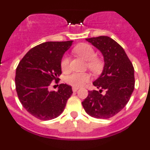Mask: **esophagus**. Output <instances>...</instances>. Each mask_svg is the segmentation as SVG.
Returning a JSON list of instances; mask_svg holds the SVG:
<instances>
[{"label":"esophagus","instance_id":"esophagus-1","mask_svg":"<svg viewBox=\"0 0 150 150\" xmlns=\"http://www.w3.org/2000/svg\"><path fill=\"white\" fill-rule=\"evenodd\" d=\"M72 89H73V91H74V92H76V91H77L78 89H79V88H78V87H73L72 88Z\"/></svg>","mask_w":150,"mask_h":150}]
</instances>
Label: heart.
Here are the masks:
<instances>
[{"label": "heart", "mask_w": 150, "mask_h": 150, "mask_svg": "<svg viewBox=\"0 0 150 150\" xmlns=\"http://www.w3.org/2000/svg\"><path fill=\"white\" fill-rule=\"evenodd\" d=\"M74 52L82 57L84 60L87 61V67L94 73L100 71L103 66L101 60L96 56L94 48L91 45L87 43H81L75 46ZM70 59L67 55H64L61 61V68L62 71L65 72L68 70ZM90 76L87 73H73L65 78L67 84L74 87L83 86L87 82L89 81Z\"/></svg>", "instance_id": "b5f03b06"}]
</instances>
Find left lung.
Segmentation results:
<instances>
[{
	"mask_svg": "<svg viewBox=\"0 0 150 150\" xmlns=\"http://www.w3.org/2000/svg\"><path fill=\"white\" fill-rule=\"evenodd\" d=\"M86 40L104 55L101 75L93 83L99 91H88L82 102L85 111L97 119H109L125 107L134 88V70L125 50L114 40L100 36ZM104 90L105 93H101Z\"/></svg>",
	"mask_w": 150,
	"mask_h": 150,
	"instance_id": "left-lung-1",
	"label": "left lung"
}]
</instances>
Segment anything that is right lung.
Returning a JSON list of instances; mask_svg holds the SVG:
<instances>
[{
    "label": "right lung",
    "instance_id": "1",
    "mask_svg": "<svg viewBox=\"0 0 150 150\" xmlns=\"http://www.w3.org/2000/svg\"><path fill=\"white\" fill-rule=\"evenodd\" d=\"M73 41L46 42L34 46L22 58L16 71V89L24 108L40 120L58 117L73 93L71 86L59 85L58 91L49 88L59 83L61 61Z\"/></svg>",
    "mask_w": 150,
    "mask_h": 150
}]
</instances>
